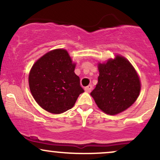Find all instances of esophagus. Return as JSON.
Wrapping results in <instances>:
<instances>
[{
  "label": "esophagus",
  "mask_w": 160,
  "mask_h": 160,
  "mask_svg": "<svg viewBox=\"0 0 160 160\" xmlns=\"http://www.w3.org/2000/svg\"><path fill=\"white\" fill-rule=\"evenodd\" d=\"M92 89V85H89L88 86H86V87H85V91L86 92H90Z\"/></svg>",
  "instance_id": "obj_1"
}]
</instances>
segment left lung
<instances>
[{
	"label": "left lung",
	"instance_id": "left-lung-1",
	"mask_svg": "<svg viewBox=\"0 0 160 160\" xmlns=\"http://www.w3.org/2000/svg\"><path fill=\"white\" fill-rule=\"evenodd\" d=\"M98 83L90 93L98 108L108 115L126 111L135 103L141 84L136 70L126 58L115 55L98 62Z\"/></svg>",
	"mask_w": 160,
	"mask_h": 160
}]
</instances>
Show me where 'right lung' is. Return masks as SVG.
Wrapping results in <instances>:
<instances>
[{
	"mask_svg": "<svg viewBox=\"0 0 160 160\" xmlns=\"http://www.w3.org/2000/svg\"><path fill=\"white\" fill-rule=\"evenodd\" d=\"M73 62L65 49L49 51L34 62L28 74L31 93L43 110L59 114L74 107L84 92L74 73Z\"/></svg>",
	"mask_w": 160,
	"mask_h": 160,
	"instance_id": "add662e5",
	"label": "right lung"
}]
</instances>
